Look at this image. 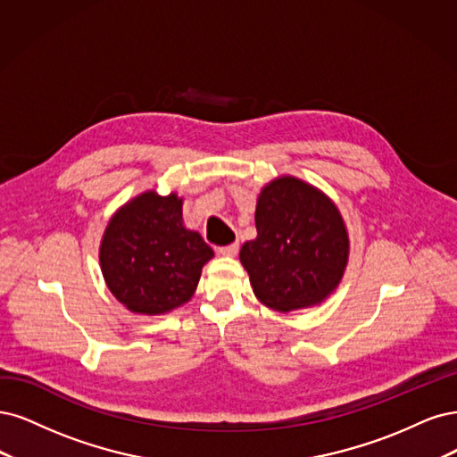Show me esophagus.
Masks as SVG:
<instances>
[{
  "label": "esophagus",
  "instance_id": "esophagus-1",
  "mask_svg": "<svg viewBox=\"0 0 457 457\" xmlns=\"http://www.w3.org/2000/svg\"><path fill=\"white\" fill-rule=\"evenodd\" d=\"M237 253H239V243H231V245H226V246H218V254H222V256L233 258V256H237Z\"/></svg>",
  "mask_w": 457,
  "mask_h": 457
}]
</instances>
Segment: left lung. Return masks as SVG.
Masks as SVG:
<instances>
[{
    "instance_id": "obj_1",
    "label": "left lung",
    "mask_w": 457,
    "mask_h": 457,
    "mask_svg": "<svg viewBox=\"0 0 457 457\" xmlns=\"http://www.w3.org/2000/svg\"><path fill=\"white\" fill-rule=\"evenodd\" d=\"M254 241L239 258L256 298L275 312L325 302L340 285L349 235L330 197L294 176L263 186L256 203Z\"/></svg>"
}]
</instances>
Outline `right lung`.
I'll return each mask as SVG.
<instances>
[{
  "mask_svg": "<svg viewBox=\"0 0 457 457\" xmlns=\"http://www.w3.org/2000/svg\"><path fill=\"white\" fill-rule=\"evenodd\" d=\"M212 256L201 235L184 228L182 199L150 189L110 218L98 258L110 292L129 312L163 315L191 300Z\"/></svg>",
  "mask_w": 457,
  "mask_h": 457,
  "instance_id": "right-lung-1",
  "label": "right lung"
}]
</instances>
